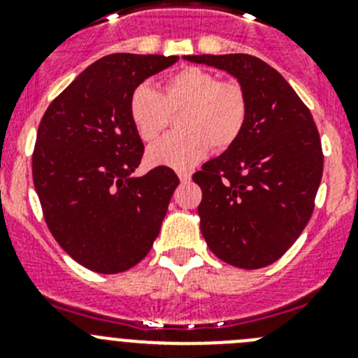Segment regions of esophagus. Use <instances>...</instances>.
I'll return each instance as SVG.
<instances>
[{"instance_id": "1", "label": "esophagus", "mask_w": 358, "mask_h": 358, "mask_svg": "<svg viewBox=\"0 0 358 358\" xmlns=\"http://www.w3.org/2000/svg\"><path fill=\"white\" fill-rule=\"evenodd\" d=\"M177 176H179L181 182H188L189 179H192V173L186 172V170H179V172H177Z\"/></svg>"}]
</instances>
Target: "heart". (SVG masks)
Returning a JSON list of instances; mask_svg holds the SVG:
<instances>
[{"label":"heart","mask_w":358,"mask_h":358,"mask_svg":"<svg viewBox=\"0 0 358 358\" xmlns=\"http://www.w3.org/2000/svg\"><path fill=\"white\" fill-rule=\"evenodd\" d=\"M179 132L164 136L147 152L150 164L189 169L213 150H226L242 136L249 115L248 94L235 80H218L208 69L188 66L163 84V93L140 84L129 96V116L147 143L169 127L177 113Z\"/></svg>","instance_id":"b5f03b06"}]
</instances>
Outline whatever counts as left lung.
I'll return each mask as SVG.
<instances>
[{
  "instance_id": "obj_1",
  "label": "left lung",
  "mask_w": 358,
  "mask_h": 358,
  "mask_svg": "<svg viewBox=\"0 0 358 358\" xmlns=\"http://www.w3.org/2000/svg\"><path fill=\"white\" fill-rule=\"evenodd\" d=\"M238 80L249 102L242 136L194 173L201 231L215 256L240 268L274 264L308 224L322 177V148L308 107L258 57L186 55Z\"/></svg>"
}]
</instances>
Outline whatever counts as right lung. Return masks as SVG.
<instances>
[{
    "label": "right lung",
    "mask_w": 358,
    "mask_h": 358,
    "mask_svg": "<svg viewBox=\"0 0 358 358\" xmlns=\"http://www.w3.org/2000/svg\"><path fill=\"white\" fill-rule=\"evenodd\" d=\"M177 61L102 57L50 103L39 123L31 176L44 220L73 260L94 273L134 267L159 235L179 177L169 166L132 176L143 141L129 116V96Z\"/></svg>",
    "instance_id": "right-lung-1"
}]
</instances>
